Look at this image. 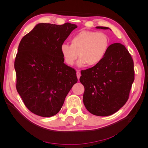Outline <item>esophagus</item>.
I'll return each instance as SVG.
<instances>
[{"instance_id":"esophagus-1","label":"esophagus","mask_w":148,"mask_h":148,"mask_svg":"<svg viewBox=\"0 0 148 148\" xmlns=\"http://www.w3.org/2000/svg\"><path fill=\"white\" fill-rule=\"evenodd\" d=\"M77 78L79 79L80 78V76H81V73H80V71L79 70H77Z\"/></svg>"}]
</instances>
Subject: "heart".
Wrapping results in <instances>:
<instances>
[{
	"label": "heart",
	"mask_w": 148,
	"mask_h": 148,
	"mask_svg": "<svg viewBox=\"0 0 148 148\" xmlns=\"http://www.w3.org/2000/svg\"><path fill=\"white\" fill-rule=\"evenodd\" d=\"M109 47V39L107 34L102 32L83 30L71 38V45L63 43L60 52L65 63L74 65L80 58L78 66L83 67L86 64L94 66L100 64L104 59Z\"/></svg>",
	"instance_id": "heart-1"
}]
</instances>
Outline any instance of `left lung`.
I'll return each instance as SVG.
<instances>
[{"instance_id":"8db88e82","label":"left lung","mask_w":148,"mask_h":148,"mask_svg":"<svg viewBox=\"0 0 148 148\" xmlns=\"http://www.w3.org/2000/svg\"><path fill=\"white\" fill-rule=\"evenodd\" d=\"M97 29H107L104 26ZM83 103L93 115L108 116L122 107L128 99L135 79L133 60L128 51L120 43L109 46L100 64L81 71Z\"/></svg>"}]
</instances>
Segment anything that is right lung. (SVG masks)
I'll return each mask as SVG.
<instances>
[{"label": "right lung", "instance_id": "add662e5", "mask_svg": "<svg viewBox=\"0 0 148 148\" xmlns=\"http://www.w3.org/2000/svg\"><path fill=\"white\" fill-rule=\"evenodd\" d=\"M75 24L39 23L21 39L15 60L16 90L26 107L43 117L57 114L77 83L76 71L64 63L60 46Z\"/></svg>", "mask_w": 148, "mask_h": 148}]
</instances>
